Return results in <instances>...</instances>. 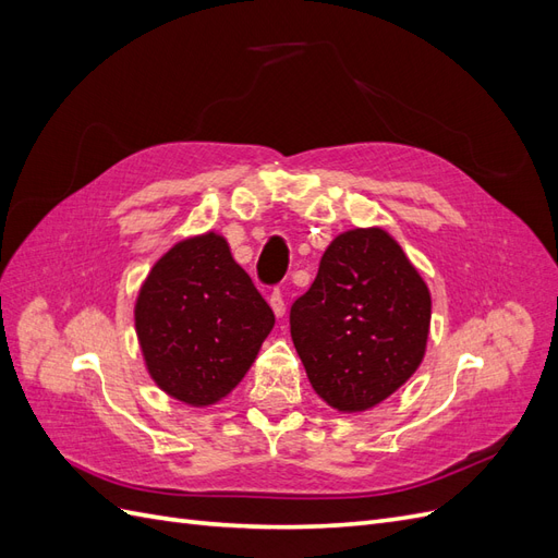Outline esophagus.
<instances>
[{"label": "esophagus", "instance_id": "1", "mask_svg": "<svg viewBox=\"0 0 558 558\" xmlns=\"http://www.w3.org/2000/svg\"><path fill=\"white\" fill-rule=\"evenodd\" d=\"M269 305H272V312L277 314V318H281L286 314V300H283V293L279 289L272 295H269Z\"/></svg>", "mask_w": 558, "mask_h": 558}]
</instances>
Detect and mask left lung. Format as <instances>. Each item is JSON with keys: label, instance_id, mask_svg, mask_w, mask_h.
Returning <instances> with one entry per match:
<instances>
[{"label": "left lung", "instance_id": "left-lung-1", "mask_svg": "<svg viewBox=\"0 0 558 558\" xmlns=\"http://www.w3.org/2000/svg\"><path fill=\"white\" fill-rule=\"evenodd\" d=\"M428 326V286L379 228L335 238L291 307V337L314 391L340 412L375 408L408 381Z\"/></svg>", "mask_w": 558, "mask_h": 558}]
</instances>
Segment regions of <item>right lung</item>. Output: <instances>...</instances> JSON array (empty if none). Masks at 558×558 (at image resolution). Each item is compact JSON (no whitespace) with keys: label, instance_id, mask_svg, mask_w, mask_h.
Instances as JSON below:
<instances>
[{"label":"right lung","instance_id":"1","mask_svg":"<svg viewBox=\"0 0 558 558\" xmlns=\"http://www.w3.org/2000/svg\"><path fill=\"white\" fill-rule=\"evenodd\" d=\"M134 324L150 377L205 408L242 381L275 312L216 232L172 246L146 277Z\"/></svg>","mask_w":558,"mask_h":558}]
</instances>
